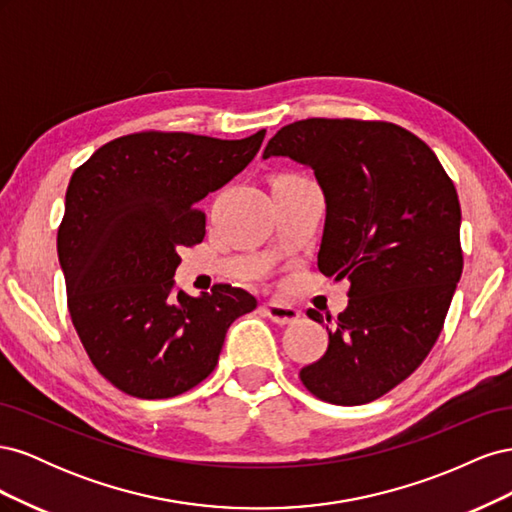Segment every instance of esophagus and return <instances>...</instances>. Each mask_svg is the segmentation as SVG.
Segmentation results:
<instances>
[{"label":"esophagus","instance_id":"1","mask_svg":"<svg viewBox=\"0 0 512 512\" xmlns=\"http://www.w3.org/2000/svg\"><path fill=\"white\" fill-rule=\"evenodd\" d=\"M262 309H265V314L275 322V324H294L299 318H301V312L299 309H294L290 305H284V303H277V301H269L262 305Z\"/></svg>","mask_w":512,"mask_h":512}]
</instances>
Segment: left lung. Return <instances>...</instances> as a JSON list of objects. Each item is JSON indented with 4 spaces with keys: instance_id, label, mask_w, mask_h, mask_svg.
<instances>
[{
    "instance_id": "1",
    "label": "left lung",
    "mask_w": 512,
    "mask_h": 512,
    "mask_svg": "<svg viewBox=\"0 0 512 512\" xmlns=\"http://www.w3.org/2000/svg\"><path fill=\"white\" fill-rule=\"evenodd\" d=\"M271 156L314 170L327 200L318 269L350 280L348 307L327 316V352L299 378L329 404H369L440 337L463 271L457 190L436 153L389 121H294L269 141Z\"/></svg>"
}]
</instances>
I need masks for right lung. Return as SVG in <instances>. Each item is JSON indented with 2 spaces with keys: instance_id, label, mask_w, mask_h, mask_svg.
Here are the masks:
<instances>
[{
  "instance_id": "obj_1",
  "label": "right lung",
  "mask_w": 512,
  "mask_h": 512,
  "mask_svg": "<svg viewBox=\"0 0 512 512\" xmlns=\"http://www.w3.org/2000/svg\"><path fill=\"white\" fill-rule=\"evenodd\" d=\"M265 132L241 141L134 132L74 170L57 230L68 312L89 361L126 395L194 389L218 365L232 320L256 307L230 284L190 297L173 275L179 247L205 239L198 200L256 158Z\"/></svg>"
}]
</instances>
